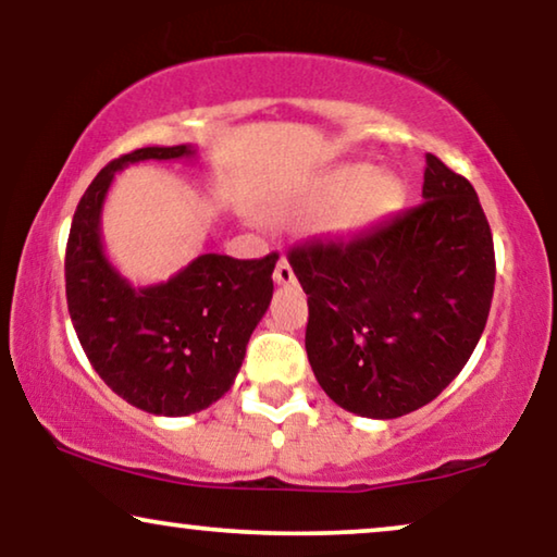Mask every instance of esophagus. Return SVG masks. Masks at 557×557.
Returning <instances> with one entry per match:
<instances>
[{
    "mask_svg": "<svg viewBox=\"0 0 557 557\" xmlns=\"http://www.w3.org/2000/svg\"><path fill=\"white\" fill-rule=\"evenodd\" d=\"M273 281H276L278 286H288V284H294V281H296L292 265H288L286 258H281V261L276 263V271H273Z\"/></svg>",
    "mask_w": 557,
    "mask_h": 557,
    "instance_id": "esophagus-1",
    "label": "esophagus"
}]
</instances>
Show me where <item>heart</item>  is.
I'll return each instance as SVG.
<instances>
[{
    "label": "heart",
    "mask_w": 557,
    "mask_h": 557,
    "mask_svg": "<svg viewBox=\"0 0 557 557\" xmlns=\"http://www.w3.org/2000/svg\"><path fill=\"white\" fill-rule=\"evenodd\" d=\"M406 187L395 174H375L370 164H342L326 172L309 195L304 197V212L309 215L334 213V231L355 233L375 225L403 205Z\"/></svg>",
    "instance_id": "b5f03b06"
}]
</instances>
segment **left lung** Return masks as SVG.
I'll return each instance as SVG.
<instances>
[{"label":"left lung","instance_id":"left-lung-1","mask_svg":"<svg viewBox=\"0 0 557 557\" xmlns=\"http://www.w3.org/2000/svg\"><path fill=\"white\" fill-rule=\"evenodd\" d=\"M309 296L307 355L339 408L400 418L469 362L494 294V243L467 177L425 154L423 202L349 240L288 250Z\"/></svg>","mask_w":557,"mask_h":557}]
</instances>
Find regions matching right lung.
Wrapping results in <instances>:
<instances>
[{
  "label": "right lung",
  "instance_id": "obj_1",
  "mask_svg": "<svg viewBox=\"0 0 557 557\" xmlns=\"http://www.w3.org/2000/svg\"><path fill=\"white\" fill-rule=\"evenodd\" d=\"M189 144L144 147L96 174L75 208L65 250V296L81 347L113 393L151 416H189L231 391L246 345L271 304L278 256H197L172 278L132 286L101 240L116 172L147 159H193Z\"/></svg>",
  "mask_w": 557,
  "mask_h": 557
}]
</instances>
